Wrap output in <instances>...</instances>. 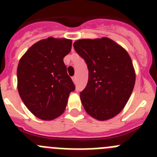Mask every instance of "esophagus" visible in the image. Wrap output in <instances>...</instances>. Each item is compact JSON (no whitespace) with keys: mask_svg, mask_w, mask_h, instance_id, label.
Returning a JSON list of instances; mask_svg holds the SVG:
<instances>
[{"mask_svg":"<svg viewBox=\"0 0 157 157\" xmlns=\"http://www.w3.org/2000/svg\"><path fill=\"white\" fill-rule=\"evenodd\" d=\"M72 80H73V82L75 83L76 81H77V78H76V76H73V77H72Z\"/></svg>","mask_w":157,"mask_h":157,"instance_id":"1","label":"esophagus"}]
</instances>
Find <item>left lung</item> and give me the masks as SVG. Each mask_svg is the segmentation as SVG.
Returning <instances> with one entry per match:
<instances>
[{"label": "left lung", "mask_w": 157, "mask_h": 157, "mask_svg": "<svg viewBox=\"0 0 157 157\" xmlns=\"http://www.w3.org/2000/svg\"><path fill=\"white\" fill-rule=\"evenodd\" d=\"M75 50L87 64L88 82L80 93L86 112L104 121L125 107L135 83V71L127 51L108 37L78 40Z\"/></svg>", "instance_id": "1"}]
</instances>
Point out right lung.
<instances>
[{
    "label": "right lung",
    "mask_w": 157,
    "mask_h": 157,
    "mask_svg": "<svg viewBox=\"0 0 157 157\" xmlns=\"http://www.w3.org/2000/svg\"><path fill=\"white\" fill-rule=\"evenodd\" d=\"M72 41L48 37L32 45L18 64V91L35 116L52 120L64 112L69 94L75 90L67 75L63 57Z\"/></svg>",
    "instance_id": "1"
}]
</instances>
